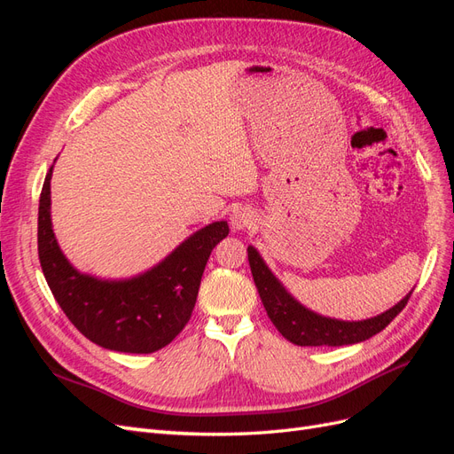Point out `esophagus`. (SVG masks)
I'll return each mask as SVG.
<instances>
[{"instance_id": "esophagus-1", "label": "esophagus", "mask_w": 454, "mask_h": 454, "mask_svg": "<svg viewBox=\"0 0 454 454\" xmlns=\"http://www.w3.org/2000/svg\"><path fill=\"white\" fill-rule=\"evenodd\" d=\"M254 222H255V217H254V212L252 210H248V208H235L231 212V225H232V229H237V231H242V229H248V227H252L254 225Z\"/></svg>"}]
</instances>
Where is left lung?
<instances>
[{
  "label": "left lung",
  "mask_w": 454,
  "mask_h": 454,
  "mask_svg": "<svg viewBox=\"0 0 454 454\" xmlns=\"http://www.w3.org/2000/svg\"><path fill=\"white\" fill-rule=\"evenodd\" d=\"M248 261L255 287L270 322L277 325L287 340L299 347H342L373 337L405 309L411 294H413L409 292L395 307L375 316V318L364 322H340L324 318V316L301 307L274 278V274L252 246H248Z\"/></svg>",
  "instance_id": "1"
}]
</instances>
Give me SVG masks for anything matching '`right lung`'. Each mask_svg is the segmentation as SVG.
<instances>
[{
  "label": "right lung",
  "instance_id": "add662e5",
  "mask_svg": "<svg viewBox=\"0 0 454 454\" xmlns=\"http://www.w3.org/2000/svg\"><path fill=\"white\" fill-rule=\"evenodd\" d=\"M51 176L52 167L39 197L37 252L45 280L67 320L107 350L149 354L170 345L191 318L206 261L229 235L227 222L197 231L138 278L98 280L77 272L59 248L51 227Z\"/></svg>",
  "mask_w": 454,
  "mask_h": 454
}]
</instances>
